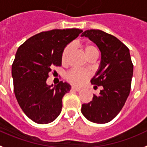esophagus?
I'll list each match as a JSON object with an SVG mask.
<instances>
[{"label":"esophagus","mask_w":147,"mask_h":147,"mask_svg":"<svg viewBox=\"0 0 147 147\" xmlns=\"http://www.w3.org/2000/svg\"><path fill=\"white\" fill-rule=\"evenodd\" d=\"M71 89L74 91H76V92H79V91H80L81 88H78V87H75V86H72Z\"/></svg>","instance_id":"1"}]
</instances>
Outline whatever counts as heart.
<instances>
[{"label":"heart","instance_id":"1","mask_svg":"<svg viewBox=\"0 0 147 147\" xmlns=\"http://www.w3.org/2000/svg\"><path fill=\"white\" fill-rule=\"evenodd\" d=\"M83 49H84V53L86 57H88L91 55L98 54V50H97L96 47L92 44H86L83 47ZM70 51H71V46L70 45L66 46L65 49H63L62 53H61V61H62V63L66 62ZM89 76H90V74L87 71H80V70H77V69H73L67 74L66 79L67 80V81H69L72 84L80 86V85L84 83L89 78Z\"/></svg>","mask_w":147,"mask_h":147}]
</instances>
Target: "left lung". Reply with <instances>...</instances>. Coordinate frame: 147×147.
Listing matches in <instances>:
<instances>
[{"mask_svg": "<svg viewBox=\"0 0 147 147\" xmlns=\"http://www.w3.org/2000/svg\"><path fill=\"white\" fill-rule=\"evenodd\" d=\"M84 36L97 45L101 54L91 82L103 88L92 100L82 104L81 112L88 121L104 124L118 115L129 95L133 64L128 47L114 36L94 29L84 31L81 37Z\"/></svg>", "mask_w": 147, "mask_h": 147, "instance_id": "left-lung-1", "label": "left lung"}]
</instances>
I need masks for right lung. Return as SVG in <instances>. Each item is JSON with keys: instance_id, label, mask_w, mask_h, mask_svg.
Masks as SVG:
<instances>
[{"instance_id": "right-lung-1", "label": "right lung", "mask_w": 147, "mask_h": 147, "mask_svg": "<svg viewBox=\"0 0 147 147\" xmlns=\"http://www.w3.org/2000/svg\"><path fill=\"white\" fill-rule=\"evenodd\" d=\"M82 32L78 28L44 31L17 49L12 65L14 92L23 112L36 123H50L61 112L62 98L71 85L61 81L49 86L47 80L53 66H61L63 49Z\"/></svg>"}]
</instances>
